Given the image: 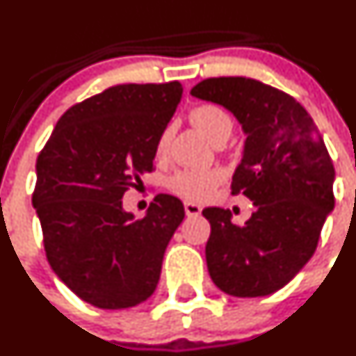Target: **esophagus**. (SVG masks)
Here are the masks:
<instances>
[{
  "instance_id": "34e87169",
  "label": "esophagus",
  "mask_w": 356,
  "mask_h": 356,
  "mask_svg": "<svg viewBox=\"0 0 356 356\" xmlns=\"http://www.w3.org/2000/svg\"><path fill=\"white\" fill-rule=\"evenodd\" d=\"M185 212L188 217H197L202 213V207L198 204H193V202H185Z\"/></svg>"
}]
</instances>
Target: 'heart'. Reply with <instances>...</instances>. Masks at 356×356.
Instances as JSON below:
<instances>
[{"mask_svg":"<svg viewBox=\"0 0 356 356\" xmlns=\"http://www.w3.org/2000/svg\"><path fill=\"white\" fill-rule=\"evenodd\" d=\"M190 120L210 140L217 134L222 131H231L232 127L229 113L224 108H220L219 105H213V103H202V105L195 106L192 112H190ZM170 140L171 129L168 127L159 134L158 140H156V154L159 158L166 156ZM224 178L225 173L220 168H212V170H181L168 179V186H170L171 192L186 198V200L202 202L212 197Z\"/></svg>","mask_w":356,"mask_h":356,"instance_id":"1","label":"heart"}]
</instances>
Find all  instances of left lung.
Returning a JSON list of instances; mask_svg holds the SVG:
<instances>
[{
  "label": "left lung",
  "mask_w": 356,
  "mask_h": 356,
  "mask_svg": "<svg viewBox=\"0 0 356 356\" xmlns=\"http://www.w3.org/2000/svg\"><path fill=\"white\" fill-rule=\"evenodd\" d=\"M190 93L222 105L243 125L246 143L231 190L256 205L243 227L229 210L204 209L210 278L229 296H270L312 258L334 209L330 152L307 110L277 88L229 76L204 79Z\"/></svg>",
  "instance_id": "1"
}]
</instances>
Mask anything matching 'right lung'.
I'll list each match as a JSON object with an SVG mask.
<instances>
[{
	"mask_svg": "<svg viewBox=\"0 0 356 356\" xmlns=\"http://www.w3.org/2000/svg\"><path fill=\"white\" fill-rule=\"evenodd\" d=\"M181 93L178 81L108 88L72 105L37 158L32 204L49 265L95 307H134L158 286L185 209L159 193L134 219L122 197L152 171L156 140Z\"/></svg>",
	"mask_w": 356,
	"mask_h": 356,
	"instance_id": "add662e5",
	"label": "right lung"
}]
</instances>
